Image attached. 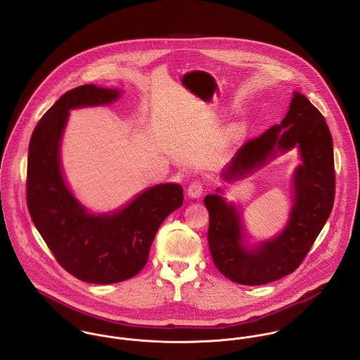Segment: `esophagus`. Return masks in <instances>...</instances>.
Returning <instances> with one entry per match:
<instances>
[{
  "instance_id": "34e87169",
  "label": "esophagus",
  "mask_w": 360,
  "mask_h": 360,
  "mask_svg": "<svg viewBox=\"0 0 360 360\" xmlns=\"http://www.w3.org/2000/svg\"><path fill=\"white\" fill-rule=\"evenodd\" d=\"M202 193H204V184H202V181H200V180L193 181V183L188 186V188H187V195H188L190 198H200V197L202 195Z\"/></svg>"
}]
</instances>
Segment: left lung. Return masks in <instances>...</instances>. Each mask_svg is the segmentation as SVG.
Masks as SVG:
<instances>
[{"mask_svg": "<svg viewBox=\"0 0 360 360\" xmlns=\"http://www.w3.org/2000/svg\"><path fill=\"white\" fill-rule=\"evenodd\" d=\"M294 148L301 163L291 179L292 205L284 229L274 237L248 243L243 213L234 202L223 198V190L217 188L204 198L213 263L237 284H267L292 273L331 213L335 195L333 137L323 115L298 91L292 93L281 123L244 144L223 169L221 177L230 183L245 179Z\"/></svg>", "mask_w": 360, "mask_h": 360, "instance_id": "left-lung-1", "label": "left lung"}]
</instances>
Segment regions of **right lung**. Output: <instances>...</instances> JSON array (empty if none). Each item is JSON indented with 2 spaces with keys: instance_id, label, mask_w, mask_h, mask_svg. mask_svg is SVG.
<instances>
[{
  "instance_id": "right-lung-1",
  "label": "right lung",
  "mask_w": 360,
  "mask_h": 360,
  "mask_svg": "<svg viewBox=\"0 0 360 360\" xmlns=\"http://www.w3.org/2000/svg\"><path fill=\"white\" fill-rule=\"evenodd\" d=\"M119 89L84 84L63 94L37 123L29 144L27 207L58 263L76 278L113 284L134 277L147 263L162 221L183 205V187L156 184L130 202L94 213L69 188L60 144L72 109L115 103Z\"/></svg>"
}]
</instances>
